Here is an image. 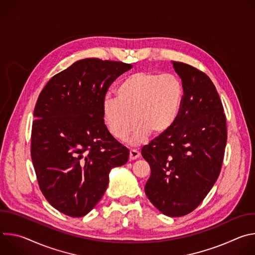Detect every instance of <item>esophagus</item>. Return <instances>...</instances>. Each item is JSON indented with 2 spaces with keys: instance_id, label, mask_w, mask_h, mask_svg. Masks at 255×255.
<instances>
[{
  "instance_id": "obj_1",
  "label": "esophagus",
  "mask_w": 255,
  "mask_h": 255,
  "mask_svg": "<svg viewBox=\"0 0 255 255\" xmlns=\"http://www.w3.org/2000/svg\"><path fill=\"white\" fill-rule=\"evenodd\" d=\"M139 156H140V152L137 149H131L130 150V155H129L130 160H134V159L138 158Z\"/></svg>"
}]
</instances>
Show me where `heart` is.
Wrapping results in <instances>:
<instances>
[{
    "instance_id": "1",
    "label": "heart",
    "mask_w": 255,
    "mask_h": 255,
    "mask_svg": "<svg viewBox=\"0 0 255 255\" xmlns=\"http://www.w3.org/2000/svg\"><path fill=\"white\" fill-rule=\"evenodd\" d=\"M116 96L117 99L104 100V121L118 140H124L138 122L128 139L137 145L146 141L151 132L160 135L174 125L183 104L184 88L174 75L138 71L120 82Z\"/></svg>"
}]
</instances>
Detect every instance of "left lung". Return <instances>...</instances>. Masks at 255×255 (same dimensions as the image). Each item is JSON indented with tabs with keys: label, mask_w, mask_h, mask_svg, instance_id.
Segmentation results:
<instances>
[{
	"label": "left lung",
	"mask_w": 255,
	"mask_h": 255,
	"mask_svg": "<svg viewBox=\"0 0 255 255\" xmlns=\"http://www.w3.org/2000/svg\"><path fill=\"white\" fill-rule=\"evenodd\" d=\"M184 97L174 125L141 150L151 169L144 187L149 201L168 217L194 211L220 174L227 142L226 117L218 92L203 71L171 61Z\"/></svg>",
	"instance_id": "8db88e82"
}]
</instances>
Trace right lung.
Here are the masks:
<instances>
[{
    "instance_id": "1",
    "label": "right lung",
    "mask_w": 255,
    "mask_h": 255,
    "mask_svg": "<svg viewBox=\"0 0 255 255\" xmlns=\"http://www.w3.org/2000/svg\"><path fill=\"white\" fill-rule=\"evenodd\" d=\"M132 67L86 58L55 75L34 109L31 157L48 203L70 217H83L101 200L109 173L128 161L129 149L107 129L103 103L111 84Z\"/></svg>"
}]
</instances>
